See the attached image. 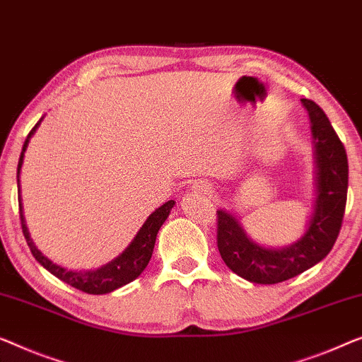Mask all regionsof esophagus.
Masks as SVG:
<instances>
[{
    "label": "esophagus",
    "mask_w": 362,
    "mask_h": 362,
    "mask_svg": "<svg viewBox=\"0 0 362 362\" xmlns=\"http://www.w3.org/2000/svg\"><path fill=\"white\" fill-rule=\"evenodd\" d=\"M196 187H197V191H201L204 194H212V191H214V187L211 185H207V182H202V181L199 182Z\"/></svg>",
    "instance_id": "obj_1"
}]
</instances>
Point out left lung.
Instances as JSON below:
<instances>
[{"instance_id": "8db88e82", "label": "left lung", "mask_w": 362, "mask_h": 362, "mask_svg": "<svg viewBox=\"0 0 362 362\" xmlns=\"http://www.w3.org/2000/svg\"><path fill=\"white\" fill-rule=\"evenodd\" d=\"M312 120L317 161V199L310 225L297 243L263 248L246 237L238 220L217 211V248L225 264L255 284H277L302 274L327 256L341 230L348 196V156L323 109L302 99Z\"/></svg>"}]
</instances>
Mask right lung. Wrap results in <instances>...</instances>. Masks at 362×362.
I'll return each instance as SVG.
<instances>
[{"label": "right lung", "instance_id": "add662e5", "mask_svg": "<svg viewBox=\"0 0 362 362\" xmlns=\"http://www.w3.org/2000/svg\"><path fill=\"white\" fill-rule=\"evenodd\" d=\"M39 124L40 120L34 125V129L30 130L28 139H25V142L23 145V151H21L19 163H18V185H19V170H21V165H23L24 151L28 148L29 139L33 137V134L35 132V129L39 127ZM173 206H175V201H168L161 207L156 209V211L146 218V222L142 225V228L139 230V233L135 235L132 243H130L127 248H125V251H122V255H119L116 259H112L111 263H107L106 266H103V268H99L96 271H83V272L68 271L59 264H54L49 258H45V256L35 248L33 240L29 237L28 227H25L24 223V216L23 212H21V204H19V217H21V228H23L24 238L30 248V253L34 255V258L37 259L47 271H50L55 277H59L60 281L66 282V284H70L78 291L86 292V294L99 296V294H107V292L116 291L119 287H122L125 284H129V282H132L134 279H137V277L142 274L151 258V253H153L156 233H158L161 225L165 223V220L168 218Z\"/></svg>", "mask_w": 362, "mask_h": 362}]
</instances>
